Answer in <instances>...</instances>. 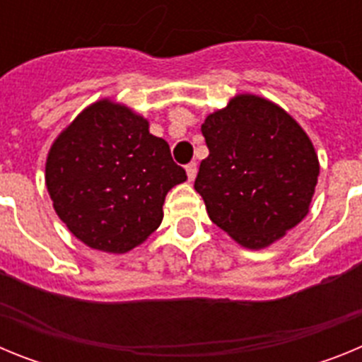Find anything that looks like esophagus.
Segmentation results:
<instances>
[{
    "instance_id": "1",
    "label": "esophagus",
    "mask_w": 362,
    "mask_h": 362,
    "mask_svg": "<svg viewBox=\"0 0 362 362\" xmlns=\"http://www.w3.org/2000/svg\"><path fill=\"white\" fill-rule=\"evenodd\" d=\"M187 175H188V181H194L197 175V165L196 163H190V165H187Z\"/></svg>"
}]
</instances>
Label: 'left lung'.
<instances>
[{"mask_svg": "<svg viewBox=\"0 0 362 362\" xmlns=\"http://www.w3.org/2000/svg\"><path fill=\"white\" fill-rule=\"evenodd\" d=\"M201 132L210 153L194 188L238 245L263 250L308 216L321 166L308 134L284 108L235 94L206 116Z\"/></svg>", "mask_w": 362, "mask_h": 362, "instance_id": "1", "label": "left lung"}]
</instances>
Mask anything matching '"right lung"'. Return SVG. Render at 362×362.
Instances as JSON below:
<instances>
[{"label":"right lung","instance_id":"right-lung-1","mask_svg":"<svg viewBox=\"0 0 362 362\" xmlns=\"http://www.w3.org/2000/svg\"><path fill=\"white\" fill-rule=\"evenodd\" d=\"M145 116L103 98L54 139L45 185L57 217L94 250L127 254L163 221L166 194L187 181Z\"/></svg>","mask_w":362,"mask_h":362}]
</instances>
